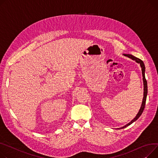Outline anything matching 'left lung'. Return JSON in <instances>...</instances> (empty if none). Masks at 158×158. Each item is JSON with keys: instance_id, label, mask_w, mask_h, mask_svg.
<instances>
[{"instance_id": "left-lung-1", "label": "left lung", "mask_w": 158, "mask_h": 158, "mask_svg": "<svg viewBox=\"0 0 158 158\" xmlns=\"http://www.w3.org/2000/svg\"><path fill=\"white\" fill-rule=\"evenodd\" d=\"M125 56H127V57H129L130 58H131L132 60H135L136 62L139 63V64H140V66H141V68H142V76H143V87H144V92H143V101H142V106H141V107H140V109L139 112V113L137 114V115H136V117L130 122L128 124H127V125L124 126V127L119 128V129H122V128H124L127 127H128V126L130 125L131 124H132L134 121H135L136 120H137L139 117L140 116V115H142L143 110H144V108H145V102H146V98H147V95H148V82H147V81H146V79H145V65H144V64L142 60H141L140 59L136 58L131 55H124Z\"/></svg>"}]
</instances>
